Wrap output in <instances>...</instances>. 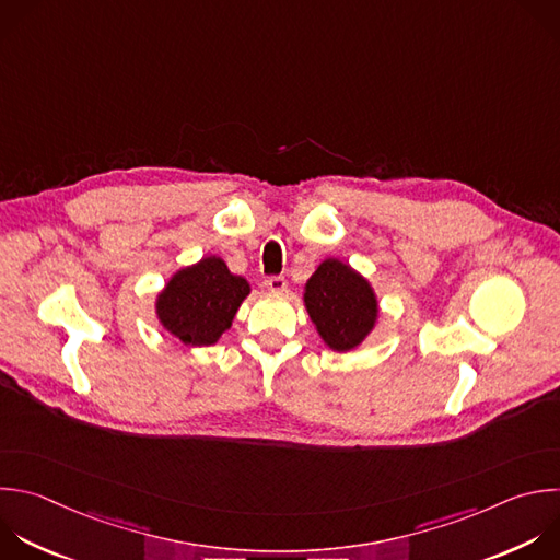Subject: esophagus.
<instances>
[{"mask_svg":"<svg viewBox=\"0 0 560 560\" xmlns=\"http://www.w3.org/2000/svg\"><path fill=\"white\" fill-rule=\"evenodd\" d=\"M266 285H268V290H272V292H283V290L288 288V281H285V277H281V275H272V277L266 279Z\"/></svg>","mask_w":560,"mask_h":560,"instance_id":"esophagus-1","label":"esophagus"}]
</instances>
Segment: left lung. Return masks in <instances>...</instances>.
Segmentation results:
<instances>
[{
	"instance_id": "1",
	"label": "left lung",
	"mask_w": 560,
	"mask_h": 560,
	"mask_svg": "<svg viewBox=\"0 0 560 560\" xmlns=\"http://www.w3.org/2000/svg\"><path fill=\"white\" fill-rule=\"evenodd\" d=\"M305 307L320 338L336 351L360 345L378 316L374 290L338 259L323 261L310 277Z\"/></svg>"
}]
</instances>
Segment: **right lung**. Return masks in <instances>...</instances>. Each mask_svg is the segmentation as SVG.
<instances>
[{
	"label": "right lung",
	"instance_id": "obj_1",
	"mask_svg": "<svg viewBox=\"0 0 560 560\" xmlns=\"http://www.w3.org/2000/svg\"><path fill=\"white\" fill-rule=\"evenodd\" d=\"M250 285L220 257L179 270L158 296V318L184 345H213L226 331Z\"/></svg>",
	"mask_w": 560,
	"mask_h": 560
}]
</instances>
